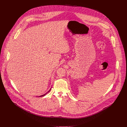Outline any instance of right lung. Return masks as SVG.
Listing matches in <instances>:
<instances>
[{
    "label": "right lung",
    "mask_w": 127,
    "mask_h": 127,
    "mask_svg": "<svg viewBox=\"0 0 127 127\" xmlns=\"http://www.w3.org/2000/svg\"><path fill=\"white\" fill-rule=\"evenodd\" d=\"M51 88H50V89L49 90V91L47 92V93H46L45 94H44V95H40V96H39V97H42V96H45L46 95H47V93H48L50 91V90H51Z\"/></svg>",
    "instance_id": "right-lung-1"
}]
</instances>
